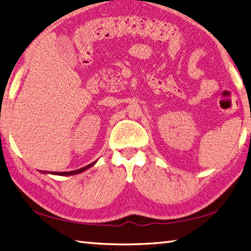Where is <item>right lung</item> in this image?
Masks as SVG:
<instances>
[{
  "label": "right lung",
  "instance_id": "add662e5",
  "mask_svg": "<svg viewBox=\"0 0 251 251\" xmlns=\"http://www.w3.org/2000/svg\"><path fill=\"white\" fill-rule=\"evenodd\" d=\"M97 163V161H95V162H92L91 164H89V165H87V166H83V168H81V169H79V170H76V171H71V172H49V173L50 174H53V175H61V176H70V175H76V174H79V173H82V172H85L86 170H88V169H90L91 166H93ZM41 173H44L46 174L47 172H44V171H42Z\"/></svg>",
  "mask_w": 251,
  "mask_h": 251
}]
</instances>
